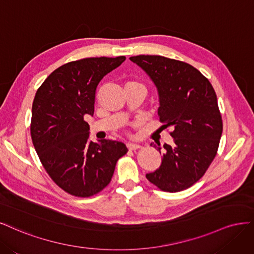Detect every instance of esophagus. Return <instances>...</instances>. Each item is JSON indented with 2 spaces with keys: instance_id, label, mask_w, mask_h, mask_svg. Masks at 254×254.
<instances>
[{
  "instance_id": "1",
  "label": "esophagus",
  "mask_w": 254,
  "mask_h": 254,
  "mask_svg": "<svg viewBox=\"0 0 254 254\" xmlns=\"http://www.w3.org/2000/svg\"><path fill=\"white\" fill-rule=\"evenodd\" d=\"M127 145L128 150H130V151L138 150V149H140V148H141V145H139V144H137V143H127Z\"/></svg>"
}]
</instances>
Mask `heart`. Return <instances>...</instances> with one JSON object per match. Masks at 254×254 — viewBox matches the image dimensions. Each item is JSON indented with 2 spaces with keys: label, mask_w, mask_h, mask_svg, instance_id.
<instances>
[{
  "label": "heart",
  "mask_w": 254,
  "mask_h": 254,
  "mask_svg": "<svg viewBox=\"0 0 254 254\" xmlns=\"http://www.w3.org/2000/svg\"><path fill=\"white\" fill-rule=\"evenodd\" d=\"M127 84H140V83H138V82H136V81H129V82H128Z\"/></svg>",
  "instance_id": "heart-1"
}]
</instances>
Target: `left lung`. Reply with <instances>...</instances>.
Instances as JSON below:
<instances>
[{
  "label": "left lung",
  "instance_id": "obj_1",
  "mask_svg": "<svg viewBox=\"0 0 254 254\" xmlns=\"http://www.w3.org/2000/svg\"><path fill=\"white\" fill-rule=\"evenodd\" d=\"M129 60L157 87L162 127H173L174 144H163L160 167L145 177L165 192L188 189L206 173L216 156L223 133L217 97L209 80L192 65L162 56L140 55Z\"/></svg>",
  "mask_w": 254,
  "mask_h": 254
}]
</instances>
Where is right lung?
Here are the masks:
<instances>
[{"label": "right lung", "instance_id": "right-lung-1", "mask_svg": "<svg viewBox=\"0 0 254 254\" xmlns=\"http://www.w3.org/2000/svg\"><path fill=\"white\" fill-rule=\"evenodd\" d=\"M126 60L85 58L55 69L36 93L31 110L32 143L47 174L66 193L89 197L111 182L125 143L89 141L85 115H94L95 95L102 78Z\"/></svg>", "mask_w": 254, "mask_h": 254}]
</instances>
